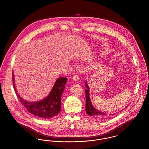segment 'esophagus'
I'll list each match as a JSON object with an SVG mask.
<instances>
[{"label": "esophagus", "mask_w": 149, "mask_h": 149, "mask_svg": "<svg viewBox=\"0 0 149 149\" xmlns=\"http://www.w3.org/2000/svg\"><path fill=\"white\" fill-rule=\"evenodd\" d=\"M72 79L74 81H78L79 80V77H78V75H74L73 78H72Z\"/></svg>", "instance_id": "obj_1"}]
</instances>
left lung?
Returning <instances> with one entry per match:
<instances>
[{
	"mask_svg": "<svg viewBox=\"0 0 149 149\" xmlns=\"http://www.w3.org/2000/svg\"><path fill=\"white\" fill-rule=\"evenodd\" d=\"M85 87L86 89L85 90L86 94V113L90 116L97 119V120H105L108 118V117H111L112 116L116 115L117 113H109L107 114L106 113H104L103 112L100 111L96 109L93 105H92L90 98V88L88 84L87 80L85 82ZM122 110L120 111V112Z\"/></svg>",
	"mask_w": 149,
	"mask_h": 149,
	"instance_id": "left-lung-1",
	"label": "left lung"
}]
</instances>
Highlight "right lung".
Returning a JSON list of instances; mask_svg holds the SVG:
<instances>
[{
  "mask_svg": "<svg viewBox=\"0 0 149 149\" xmlns=\"http://www.w3.org/2000/svg\"><path fill=\"white\" fill-rule=\"evenodd\" d=\"M67 78L57 79L49 94L44 98L37 101H28L18 94L15 88L14 75L13 73L14 89L21 103L32 115L42 119H50L58 115L61 110V97L65 89Z\"/></svg>",
  "mask_w": 149,
  "mask_h": 149,
  "instance_id": "right-lung-1",
  "label": "right lung"
}]
</instances>
